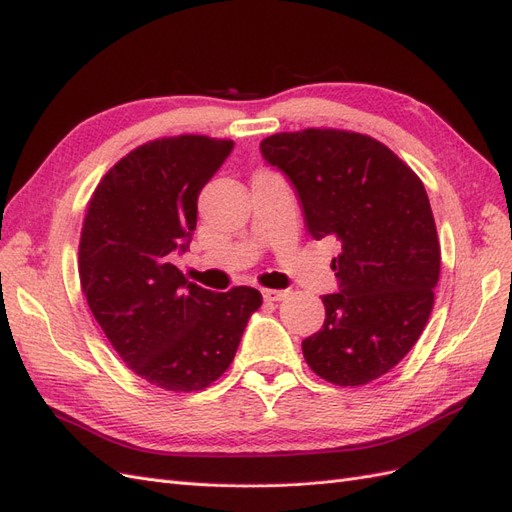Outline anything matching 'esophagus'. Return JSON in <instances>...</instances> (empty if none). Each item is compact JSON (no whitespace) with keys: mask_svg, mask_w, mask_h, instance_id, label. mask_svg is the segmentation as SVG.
<instances>
[{"mask_svg":"<svg viewBox=\"0 0 512 512\" xmlns=\"http://www.w3.org/2000/svg\"><path fill=\"white\" fill-rule=\"evenodd\" d=\"M262 297H265L267 301H282L288 297V290H273V288H267L262 290Z\"/></svg>","mask_w":512,"mask_h":512,"instance_id":"esophagus-1","label":"esophagus"}]
</instances>
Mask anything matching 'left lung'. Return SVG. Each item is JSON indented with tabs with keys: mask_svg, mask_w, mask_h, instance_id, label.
<instances>
[{
	"mask_svg": "<svg viewBox=\"0 0 512 512\" xmlns=\"http://www.w3.org/2000/svg\"><path fill=\"white\" fill-rule=\"evenodd\" d=\"M299 196L316 241L333 237L337 292L324 294V324L303 339L320 378L359 386L380 378L412 350L433 307L440 243L423 181L376 138L316 130L260 143Z\"/></svg>",
	"mask_w": 512,
	"mask_h": 512,
	"instance_id": "left-lung-1",
	"label": "left lung"
}]
</instances>
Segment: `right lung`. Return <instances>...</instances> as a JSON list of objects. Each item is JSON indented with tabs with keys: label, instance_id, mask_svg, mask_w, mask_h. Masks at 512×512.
<instances>
[{
	"label": "right lung",
	"instance_id": "add662e5",
	"mask_svg": "<svg viewBox=\"0 0 512 512\" xmlns=\"http://www.w3.org/2000/svg\"><path fill=\"white\" fill-rule=\"evenodd\" d=\"M232 141L175 136L121 158L89 200L79 245L87 305L134 374L166 391H200L235 359L262 305L250 286L200 288L175 267L190 250L198 194Z\"/></svg>",
	"mask_w": 512,
	"mask_h": 512
}]
</instances>
